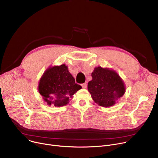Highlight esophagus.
<instances>
[{"instance_id": "esophagus-1", "label": "esophagus", "mask_w": 158, "mask_h": 158, "mask_svg": "<svg viewBox=\"0 0 158 158\" xmlns=\"http://www.w3.org/2000/svg\"><path fill=\"white\" fill-rule=\"evenodd\" d=\"M81 86H82V88H87V84H86V83H83V84H82V85H81Z\"/></svg>"}]
</instances>
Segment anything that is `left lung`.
<instances>
[{
	"label": "left lung",
	"mask_w": 158,
	"mask_h": 158,
	"mask_svg": "<svg viewBox=\"0 0 158 158\" xmlns=\"http://www.w3.org/2000/svg\"><path fill=\"white\" fill-rule=\"evenodd\" d=\"M92 80L88 84V90L99 106H112L125 94V84L114 70L98 66L92 73Z\"/></svg>",
	"instance_id": "left-lung-1"
}]
</instances>
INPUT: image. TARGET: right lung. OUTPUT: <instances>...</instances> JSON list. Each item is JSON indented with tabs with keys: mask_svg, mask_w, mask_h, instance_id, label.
<instances>
[{
	"mask_svg": "<svg viewBox=\"0 0 158 158\" xmlns=\"http://www.w3.org/2000/svg\"><path fill=\"white\" fill-rule=\"evenodd\" d=\"M64 64L48 68L41 77L38 92L48 106L61 107L69 102L70 98L81 89Z\"/></svg>",
	"mask_w": 158,
	"mask_h": 158,
	"instance_id": "1",
	"label": "right lung"
}]
</instances>
